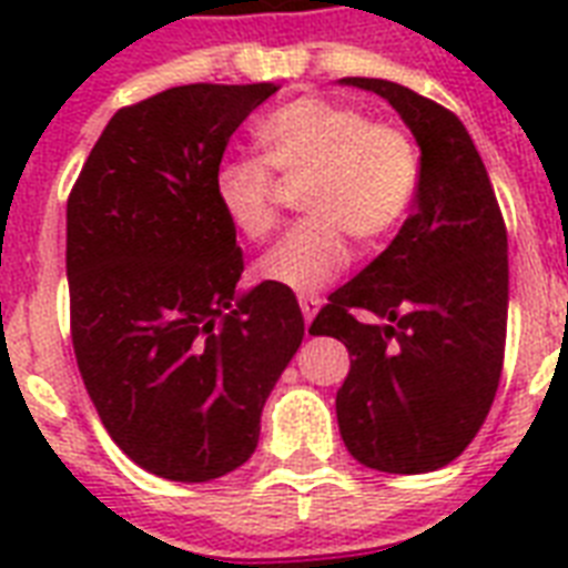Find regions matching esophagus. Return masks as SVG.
Returning a JSON list of instances; mask_svg holds the SVG:
<instances>
[{
	"instance_id": "1",
	"label": "esophagus",
	"mask_w": 568,
	"mask_h": 568,
	"mask_svg": "<svg viewBox=\"0 0 568 568\" xmlns=\"http://www.w3.org/2000/svg\"><path fill=\"white\" fill-rule=\"evenodd\" d=\"M297 303H301L303 318H306V324H310V321L315 318V315H318L321 297H318V294H301V297H297Z\"/></svg>"
}]
</instances>
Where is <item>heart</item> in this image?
<instances>
[{"instance_id": "1", "label": "heart", "mask_w": 568, "mask_h": 568, "mask_svg": "<svg viewBox=\"0 0 568 568\" xmlns=\"http://www.w3.org/2000/svg\"><path fill=\"white\" fill-rule=\"evenodd\" d=\"M258 155H232L214 171V200L241 239L258 241L276 223L280 180H306L303 212L256 274L292 292H318L351 262V235L377 244L400 226L418 189V146L397 123L372 120L359 105L297 97L256 123Z\"/></svg>"}]
</instances>
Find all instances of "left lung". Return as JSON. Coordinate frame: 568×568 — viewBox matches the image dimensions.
Returning a JSON list of instances; mask_svg holds the SVG:
<instances>
[{
	"label": "left lung",
	"instance_id": "left-lung-1",
	"mask_svg": "<svg viewBox=\"0 0 568 568\" xmlns=\"http://www.w3.org/2000/svg\"><path fill=\"white\" fill-rule=\"evenodd\" d=\"M404 118L422 150L415 209L363 274L329 294L312 336L347 347L336 395L351 457L388 475L448 466L498 392L507 342V226L466 126L439 102L351 75ZM372 311L383 325H365Z\"/></svg>",
	"mask_w": 568,
	"mask_h": 568
}]
</instances>
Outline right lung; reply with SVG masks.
I'll use <instances>...</instances> for the list:
<instances>
[{"instance_id":"1","label":"right lung","mask_w":568,"mask_h":568,"mask_svg":"<svg viewBox=\"0 0 568 568\" xmlns=\"http://www.w3.org/2000/svg\"><path fill=\"white\" fill-rule=\"evenodd\" d=\"M276 84H182L120 109L67 200L70 333L84 388L132 463L176 484L244 466L303 342L292 288L239 294L214 200L232 132Z\"/></svg>"}]
</instances>
